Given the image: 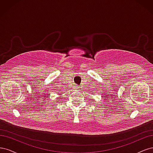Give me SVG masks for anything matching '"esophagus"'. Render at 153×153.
<instances>
[{
	"label": "esophagus",
	"mask_w": 153,
	"mask_h": 153,
	"mask_svg": "<svg viewBox=\"0 0 153 153\" xmlns=\"http://www.w3.org/2000/svg\"><path fill=\"white\" fill-rule=\"evenodd\" d=\"M75 89H77V90H78V89H78V88H79V87H78V86H75Z\"/></svg>",
	"instance_id": "1"
}]
</instances>
